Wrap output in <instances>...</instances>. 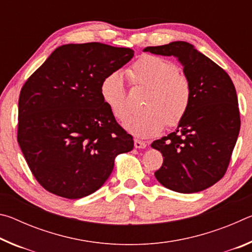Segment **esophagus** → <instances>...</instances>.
<instances>
[{
    "mask_svg": "<svg viewBox=\"0 0 252 252\" xmlns=\"http://www.w3.org/2000/svg\"><path fill=\"white\" fill-rule=\"evenodd\" d=\"M147 147V143L144 141H141V140H138L135 139L134 140V148L136 149H144Z\"/></svg>",
    "mask_w": 252,
    "mask_h": 252,
    "instance_id": "1",
    "label": "esophagus"
}]
</instances>
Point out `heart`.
<instances>
[{
  "mask_svg": "<svg viewBox=\"0 0 252 252\" xmlns=\"http://www.w3.org/2000/svg\"><path fill=\"white\" fill-rule=\"evenodd\" d=\"M179 67L168 59L144 55L126 70L133 83L148 88L142 102L143 110L126 114L125 80L121 72L105 75L100 94L111 113L119 120L126 118L123 127L130 134L147 139L159 134L167 125L176 126L186 117L191 103V85Z\"/></svg>",
  "mask_w": 252,
  "mask_h": 252,
  "instance_id": "obj_1",
  "label": "heart"
}]
</instances>
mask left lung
Returning <instances> with one entry per match:
<instances>
[{"label":"left lung","instance_id":"1","mask_svg":"<svg viewBox=\"0 0 252 252\" xmlns=\"http://www.w3.org/2000/svg\"><path fill=\"white\" fill-rule=\"evenodd\" d=\"M143 52L174 57L191 85V103L177 130L151 147L163 157L157 180L180 193H194L224 176L240 131L236 89L227 72L185 41L148 46Z\"/></svg>","mask_w":252,"mask_h":252}]
</instances>
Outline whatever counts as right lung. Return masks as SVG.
<instances>
[{
	"instance_id": "right-lung-1",
	"label": "right lung",
	"mask_w": 252,
	"mask_h": 252,
	"mask_svg": "<svg viewBox=\"0 0 252 252\" xmlns=\"http://www.w3.org/2000/svg\"><path fill=\"white\" fill-rule=\"evenodd\" d=\"M133 55L97 42L61 45L23 85L18 142L33 176L51 193L80 199L95 192L114 158L133 149L100 94L104 76Z\"/></svg>"
}]
</instances>
